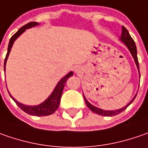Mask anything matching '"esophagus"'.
<instances>
[{
	"label": "esophagus",
	"mask_w": 148,
	"mask_h": 148,
	"mask_svg": "<svg viewBox=\"0 0 148 148\" xmlns=\"http://www.w3.org/2000/svg\"><path fill=\"white\" fill-rule=\"evenodd\" d=\"M74 70H75L76 73H79V72H80L81 71V68L79 67V66H77V67H75V69H74Z\"/></svg>",
	"instance_id": "1"
}]
</instances>
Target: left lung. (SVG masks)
Masks as SVG:
<instances>
[{"label":"left lung","mask_w":148,"mask_h":148,"mask_svg":"<svg viewBox=\"0 0 148 148\" xmlns=\"http://www.w3.org/2000/svg\"><path fill=\"white\" fill-rule=\"evenodd\" d=\"M121 40L123 42L125 43V45H127V47L128 48V49L130 50L131 54H132V57L134 58V60H135V63L137 64V67H138V70H139V64H138V55H137V48H136V45H135V42L132 40V38L131 37V36L129 35L127 29H126L124 26H123V32H122V36H121ZM140 74V73H139ZM84 100H85V103L86 105L88 107V108L93 111V112L97 113V114H99V115H102V116H107V117H111V116H114V115H117V114H119L120 112H122L123 110H125L126 108L127 107L129 106L132 102L134 99L136 98V96L133 98L132 99V101L127 105V106L123 107V108H120V109H118V110H114V111H105V110H103L101 108H98L96 107L93 106L92 104H90L87 99H85V97L84 96Z\"/></svg>","instance_id":"obj_1"}]
</instances>
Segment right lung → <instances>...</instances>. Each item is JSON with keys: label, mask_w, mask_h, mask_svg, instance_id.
<instances>
[{"label": "right lung", "mask_w": 148, "mask_h": 148, "mask_svg": "<svg viewBox=\"0 0 148 148\" xmlns=\"http://www.w3.org/2000/svg\"><path fill=\"white\" fill-rule=\"evenodd\" d=\"M36 25H38V23L37 22L28 23V24H26L24 26H22L21 29H19V30L16 32V34L13 35L12 37L10 38L9 45H8L7 54L5 55V62H4V70H5L6 60H7V58L9 56V54H10L11 47L13 45V43L16 40V38L21 36L26 29L30 28V27H33V26H36ZM72 75H73V72H70L67 75H65L61 80L58 83V84L56 85L55 90L53 91V93H51V95L45 102H43L42 103L37 105V106H26V105H24L22 103H20L19 102H17L16 99H14L10 94V96L16 102V104L19 106V108L21 110H23L24 112L28 113L29 115H34V116H48V115L52 114L53 112H55L57 110V108H59V106H60V99H61V95L62 93H63L64 87L65 85V83H66L68 79L70 76H72Z\"/></svg>", "instance_id": "obj_1"}]
</instances>
